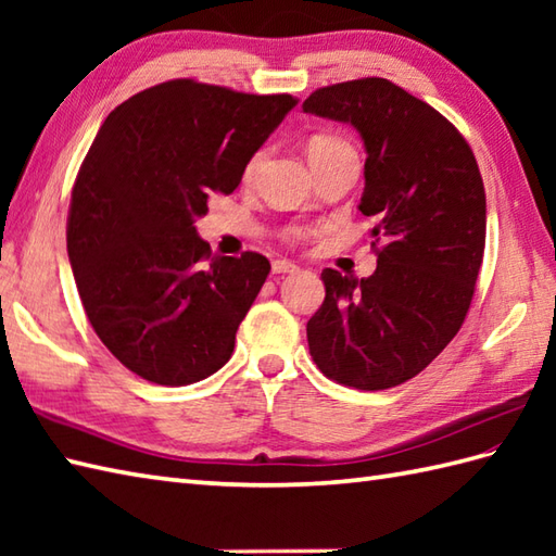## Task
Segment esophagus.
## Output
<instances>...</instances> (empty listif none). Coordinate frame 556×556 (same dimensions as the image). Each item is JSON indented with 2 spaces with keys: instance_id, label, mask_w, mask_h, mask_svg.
<instances>
[{
  "instance_id": "1",
  "label": "esophagus",
  "mask_w": 556,
  "mask_h": 556,
  "mask_svg": "<svg viewBox=\"0 0 556 556\" xmlns=\"http://www.w3.org/2000/svg\"><path fill=\"white\" fill-rule=\"evenodd\" d=\"M271 271H275V275H293V271H299V267L289 263V260H275V263H271Z\"/></svg>"
}]
</instances>
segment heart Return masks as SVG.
Returning <instances> with one entry per match:
<instances>
[{"instance_id":"1","label":"heart","mask_w":556,"mask_h":556,"mask_svg":"<svg viewBox=\"0 0 556 556\" xmlns=\"http://www.w3.org/2000/svg\"><path fill=\"white\" fill-rule=\"evenodd\" d=\"M305 150H308V160L315 167V164H323V162H329L334 157H344V155H356V150L351 148L349 140H344L341 136H334V134H315L308 138V146H305ZM260 162H263V152H255V155L245 162V169H243V179L251 181ZM293 239H301V236H305L303 229H293L291 231Z\"/></svg>"}]
</instances>
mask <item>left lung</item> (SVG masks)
<instances>
[{
  "instance_id": "obj_1",
  "label": "left lung",
  "mask_w": 556,
  "mask_h": 556,
  "mask_svg": "<svg viewBox=\"0 0 556 556\" xmlns=\"http://www.w3.org/2000/svg\"><path fill=\"white\" fill-rule=\"evenodd\" d=\"M303 112L363 138L358 210L375 217L372 277L323 269L308 320L311 356L329 380L365 392L416 377L466 320L485 253V186L466 138L428 102L387 78L315 90Z\"/></svg>"
}]
</instances>
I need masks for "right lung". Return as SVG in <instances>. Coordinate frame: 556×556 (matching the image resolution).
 <instances>
[{"label":"right lung","instance_id":"1","mask_svg":"<svg viewBox=\"0 0 556 556\" xmlns=\"http://www.w3.org/2000/svg\"><path fill=\"white\" fill-rule=\"evenodd\" d=\"M296 102L176 78L100 126L71 191L66 251L92 329L143 380L193 384L231 358L269 260L212 255L193 222L210 195L236 191Z\"/></svg>","mask_w":556,"mask_h":556}]
</instances>
